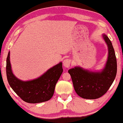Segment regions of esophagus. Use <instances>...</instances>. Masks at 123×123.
Listing matches in <instances>:
<instances>
[{
    "mask_svg": "<svg viewBox=\"0 0 123 123\" xmlns=\"http://www.w3.org/2000/svg\"><path fill=\"white\" fill-rule=\"evenodd\" d=\"M70 64H71V60H70L68 59V58H66V59L64 60V61L63 62V66L65 68L69 67Z\"/></svg>",
    "mask_w": 123,
    "mask_h": 123,
    "instance_id": "1",
    "label": "esophagus"
}]
</instances>
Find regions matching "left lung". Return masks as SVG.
<instances>
[{
    "label": "left lung",
    "mask_w": 123,
    "mask_h": 123,
    "mask_svg": "<svg viewBox=\"0 0 123 123\" xmlns=\"http://www.w3.org/2000/svg\"><path fill=\"white\" fill-rule=\"evenodd\" d=\"M102 36L108 50L107 61L104 68L100 71H92L76 66L68 71L76 93L84 99H95L103 96L116 76L117 64L114 48L108 37L105 34H103Z\"/></svg>",
    "instance_id": "left-lung-1"
}]
</instances>
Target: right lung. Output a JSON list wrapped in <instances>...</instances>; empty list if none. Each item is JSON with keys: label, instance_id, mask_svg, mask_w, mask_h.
<instances>
[{"label": "right lung", "instance_id": "add662e5", "mask_svg": "<svg viewBox=\"0 0 123 123\" xmlns=\"http://www.w3.org/2000/svg\"><path fill=\"white\" fill-rule=\"evenodd\" d=\"M6 72L9 85L21 99L29 103H38L47 101L52 98L63 68L61 62L39 77L24 81L16 77L12 72L9 51L6 58Z\"/></svg>", "mask_w": 123, "mask_h": 123}]
</instances>
